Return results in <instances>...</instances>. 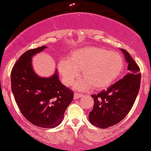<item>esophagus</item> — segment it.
<instances>
[{"instance_id":"34e87169","label":"esophagus","mask_w":151,"mask_h":151,"mask_svg":"<svg viewBox=\"0 0 151 151\" xmlns=\"http://www.w3.org/2000/svg\"><path fill=\"white\" fill-rule=\"evenodd\" d=\"M83 96V95H81V94H79V93H75L74 95H73V98L75 99H79V98H81V97Z\"/></svg>"}]
</instances>
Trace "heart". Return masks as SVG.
<instances>
[{
  "instance_id": "heart-1",
  "label": "heart",
  "mask_w": 151,
  "mask_h": 151,
  "mask_svg": "<svg viewBox=\"0 0 151 151\" xmlns=\"http://www.w3.org/2000/svg\"><path fill=\"white\" fill-rule=\"evenodd\" d=\"M124 67L121 54L104 48L88 47L73 52L69 60H61L59 71L66 85L73 84L81 71L83 78L76 82L77 90H85L92 86L95 90H102L113 84Z\"/></svg>"
}]
</instances>
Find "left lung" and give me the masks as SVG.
Here are the masks:
<instances>
[{
	"label": "left lung",
	"mask_w": 151,
	"mask_h": 151,
	"mask_svg": "<svg viewBox=\"0 0 151 151\" xmlns=\"http://www.w3.org/2000/svg\"><path fill=\"white\" fill-rule=\"evenodd\" d=\"M128 63V73L106 91L92 95L94 107L89 113L92 125L105 129L121 122L133 107L140 87L139 67L127 50L122 49Z\"/></svg>",
	"instance_id": "8db88e82"
}]
</instances>
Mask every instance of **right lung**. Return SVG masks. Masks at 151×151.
<instances>
[{"label": "right lung", "mask_w": 151, "mask_h": 151, "mask_svg": "<svg viewBox=\"0 0 151 151\" xmlns=\"http://www.w3.org/2000/svg\"><path fill=\"white\" fill-rule=\"evenodd\" d=\"M46 46L29 50L14 63L11 73L12 90L24 118L35 126L54 128L73 99V92L60 81L57 70L50 78H41L33 70L32 57Z\"/></svg>", "instance_id": "1"}]
</instances>
